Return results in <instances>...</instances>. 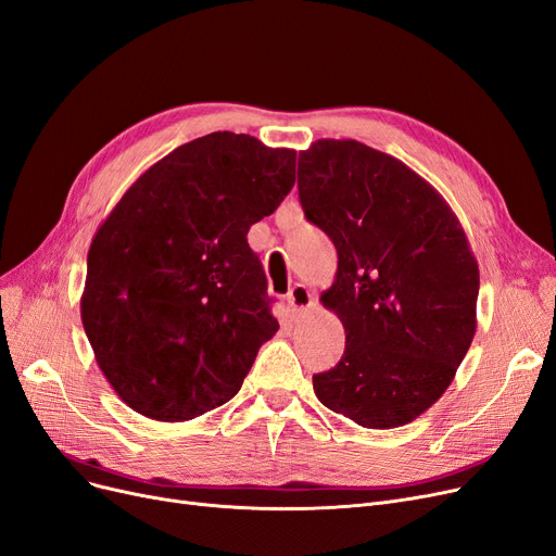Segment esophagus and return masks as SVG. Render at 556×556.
I'll use <instances>...</instances> for the list:
<instances>
[{
	"label": "esophagus",
	"instance_id": "34e87169",
	"mask_svg": "<svg viewBox=\"0 0 556 556\" xmlns=\"http://www.w3.org/2000/svg\"><path fill=\"white\" fill-rule=\"evenodd\" d=\"M288 304L295 313H306L308 308L316 306V295H313L304 283H295L291 288V293H288Z\"/></svg>",
	"mask_w": 556,
	"mask_h": 556
}]
</instances>
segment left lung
I'll return each mask as SVG.
<instances>
[{"label": "left lung", "instance_id": "8db88e82", "mask_svg": "<svg viewBox=\"0 0 556 556\" xmlns=\"http://www.w3.org/2000/svg\"><path fill=\"white\" fill-rule=\"evenodd\" d=\"M298 188L336 248L320 302L345 329L341 361L313 375V391L361 427L408 425L447 391L472 343L479 265L468 236L437 188L358 140L311 142Z\"/></svg>", "mask_w": 556, "mask_h": 556}]
</instances>
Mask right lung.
Instances as JSON below:
<instances>
[{
	"instance_id": "obj_1",
	"label": "right lung",
	"mask_w": 556,
	"mask_h": 556,
	"mask_svg": "<svg viewBox=\"0 0 556 556\" xmlns=\"http://www.w3.org/2000/svg\"><path fill=\"white\" fill-rule=\"evenodd\" d=\"M295 184V150L215 131L148 167L88 250L81 323L136 414L184 422L229 402L279 323L248 231Z\"/></svg>"
}]
</instances>
